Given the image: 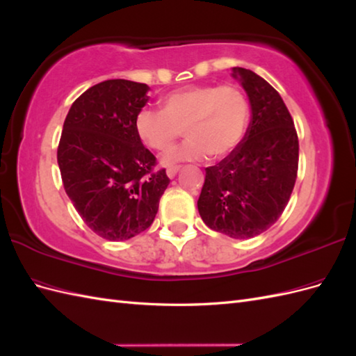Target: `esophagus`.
Listing matches in <instances>:
<instances>
[{
	"mask_svg": "<svg viewBox=\"0 0 356 356\" xmlns=\"http://www.w3.org/2000/svg\"><path fill=\"white\" fill-rule=\"evenodd\" d=\"M178 170H179V168H178V166L168 168V170H166V175H168L169 178H175V175L178 174Z\"/></svg>",
	"mask_w": 356,
	"mask_h": 356,
	"instance_id": "1",
	"label": "esophagus"
}]
</instances>
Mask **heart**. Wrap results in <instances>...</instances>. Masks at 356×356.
<instances>
[{"label": "heart", "instance_id": "heart-1", "mask_svg": "<svg viewBox=\"0 0 356 356\" xmlns=\"http://www.w3.org/2000/svg\"><path fill=\"white\" fill-rule=\"evenodd\" d=\"M251 108L236 86H186L161 98V111L143 108L135 117V132L141 141L166 152L184 127L187 141L163 156L166 166L181 161L221 160L241 145L250 123Z\"/></svg>", "mask_w": 356, "mask_h": 356}]
</instances>
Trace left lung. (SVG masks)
<instances>
[{"label":"left lung","mask_w":356,"mask_h":356,"mask_svg":"<svg viewBox=\"0 0 356 356\" xmlns=\"http://www.w3.org/2000/svg\"><path fill=\"white\" fill-rule=\"evenodd\" d=\"M251 105V123L241 145L209 166L197 209L209 229L233 239L261 234L281 217L298 169V138L286 105L251 70L234 67Z\"/></svg>","instance_id":"1"}]
</instances>
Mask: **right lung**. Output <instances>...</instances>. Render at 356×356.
Segmentation results:
<instances>
[{
    "label": "right lung",
    "instance_id": "add662e5",
    "mask_svg": "<svg viewBox=\"0 0 356 356\" xmlns=\"http://www.w3.org/2000/svg\"><path fill=\"white\" fill-rule=\"evenodd\" d=\"M149 88L123 79L92 86L63 123L58 165L83 221L106 241H127L153 224L169 186L165 169L135 132Z\"/></svg>",
    "mask_w": 356,
    "mask_h": 356
}]
</instances>
